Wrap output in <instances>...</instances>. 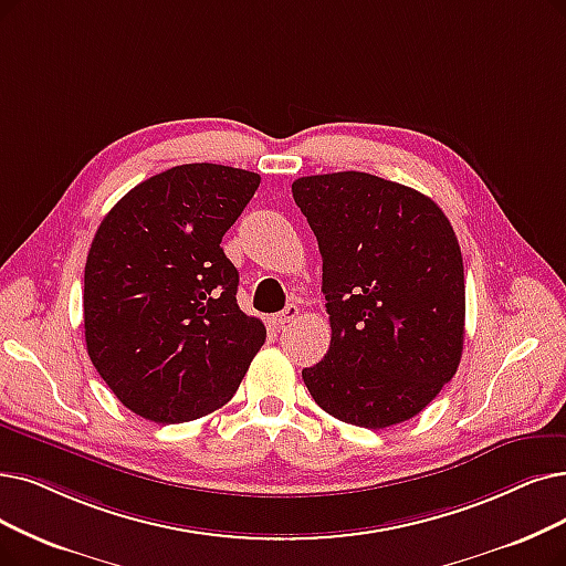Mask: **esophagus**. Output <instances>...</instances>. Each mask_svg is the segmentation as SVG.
Wrapping results in <instances>:
<instances>
[{"instance_id":"obj_1","label":"esophagus","mask_w":566,"mask_h":566,"mask_svg":"<svg viewBox=\"0 0 566 566\" xmlns=\"http://www.w3.org/2000/svg\"><path fill=\"white\" fill-rule=\"evenodd\" d=\"M300 315V306H295V304H290V306H285L281 313H276L274 318H271V323H274V327L276 329H285L292 321H295Z\"/></svg>"}]
</instances>
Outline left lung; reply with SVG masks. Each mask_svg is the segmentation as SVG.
I'll return each mask as SVG.
<instances>
[{
	"instance_id": "obj_1",
	"label": "left lung",
	"mask_w": 566,
	"mask_h": 566,
	"mask_svg": "<svg viewBox=\"0 0 566 566\" xmlns=\"http://www.w3.org/2000/svg\"><path fill=\"white\" fill-rule=\"evenodd\" d=\"M292 197L323 255L332 342L302 371L329 416L382 429L455 376L464 266L453 224L422 192L365 171L302 176Z\"/></svg>"
}]
</instances>
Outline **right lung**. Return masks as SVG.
I'll list each match as a JSON object with an SVG mask.
<instances>
[{"label": "right lung", "mask_w": 566, "mask_h": 566, "mask_svg": "<svg viewBox=\"0 0 566 566\" xmlns=\"http://www.w3.org/2000/svg\"><path fill=\"white\" fill-rule=\"evenodd\" d=\"M258 186L245 169L171 167L132 188L97 228L85 262V346L137 416L174 424L213 413L264 344L220 248Z\"/></svg>", "instance_id": "1"}]
</instances>
